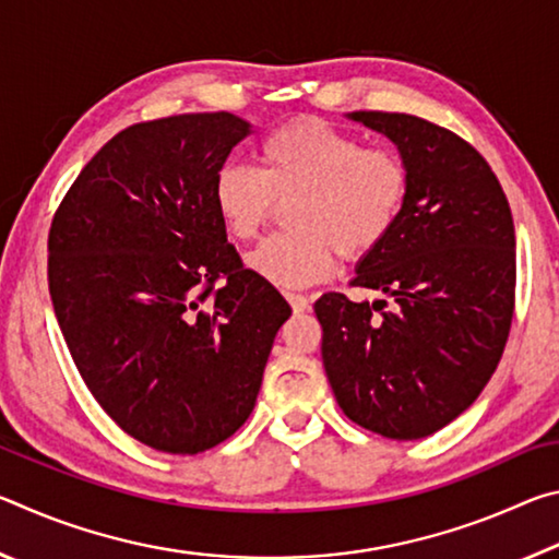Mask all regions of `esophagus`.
I'll list each match as a JSON object with an SVG mask.
<instances>
[{
  "label": "esophagus",
  "instance_id": "obj_1",
  "mask_svg": "<svg viewBox=\"0 0 559 559\" xmlns=\"http://www.w3.org/2000/svg\"><path fill=\"white\" fill-rule=\"evenodd\" d=\"M286 300L290 302V308L296 310V313H302V310L310 308V300L306 296H300V293H286Z\"/></svg>",
  "mask_w": 559,
  "mask_h": 559
}]
</instances>
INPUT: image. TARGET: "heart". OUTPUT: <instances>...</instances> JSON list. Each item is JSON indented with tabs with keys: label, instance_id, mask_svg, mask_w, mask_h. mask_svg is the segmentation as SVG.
<instances>
[{
	"label": "heart",
	"instance_id": "heart-1",
	"mask_svg": "<svg viewBox=\"0 0 559 559\" xmlns=\"http://www.w3.org/2000/svg\"><path fill=\"white\" fill-rule=\"evenodd\" d=\"M261 169L224 165L214 177V206L236 241L257 239L278 204H289L290 234L273 236L249 257V269L278 288L325 281L337 251L359 259L394 229L409 192L404 159L325 120L298 118L263 140Z\"/></svg>",
	"mask_w": 559,
	"mask_h": 559
}]
</instances>
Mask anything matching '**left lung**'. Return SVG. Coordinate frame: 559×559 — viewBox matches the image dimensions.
<instances>
[{
  "label": "left lung",
  "mask_w": 559,
  "mask_h": 559,
  "mask_svg": "<svg viewBox=\"0 0 559 559\" xmlns=\"http://www.w3.org/2000/svg\"><path fill=\"white\" fill-rule=\"evenodd\" d=\"M347 118L392 140L409 192L353 278L394 306L318 298L323 367L349 419L414 441L466 412L496 372L513 320V214L493 169L451 130L406 112Z\"/></svg>",
  "instance_id": "left-lung-1"
}]
</instances>
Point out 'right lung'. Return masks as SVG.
Returning <instances> with one entry per match:
<instances>
[{
	"label": "right lung",
	"instance_id": "1",
	"mask_svg": "<svg viewBox=\"0 0 559 559\" xmlns=\"http://www.w3.org/2000/svg\"><path fill=\"white\" fill-rule=\"evenodd\" d=\"M249 132L231 112L138 122L51 222L49 290L73 362L122 431L165 453H202L249 419L290 316L214 206V177Z\"/></svg>",
	"mask_w": 559,
	"mask_h": 559
}]
</instances>
